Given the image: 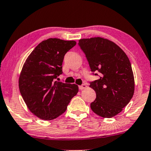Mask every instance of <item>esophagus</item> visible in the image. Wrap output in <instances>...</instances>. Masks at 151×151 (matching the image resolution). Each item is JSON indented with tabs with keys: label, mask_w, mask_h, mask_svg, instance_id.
I'll list each match as a JSON object with an SVG mask.
<instances>
[{
	"label": "esophagus",
	"mask_w": 151,
	"mask_h": 151,
	"mask_svg": "<svg viewBox=\"0 0 151 151\" xmlns=\"http://www.w3.org/2000/svg\"><path fill=\"white\" fill-rule=\"evenodd\" d=\"M86 88H87V85L86 84H83L82 86H79V89L80 90H84V89H86Z\"/></svg>",
	"instance_id": "34e87169"
}]
</instances>
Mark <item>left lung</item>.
Here are the masks:
<instances>
[{"instance_id":"1","label":"left lung","mask_w":151,"mask_h":151,"mask_svg":"<svg viewBox=\"0 0 151 151\" xmlns=\"http://www.w3.org/2000/svg\"><path fill=\"white\" fill-rule=\"evenodd\" d=\"M78 44L91 71L100 74V78L90 85L96 93L90 108L102 117H113L123 110L134 93V73L128 56L114 42L102 37L81 39Z\"/></svg>"}]
</instances>
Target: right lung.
Returning a JSON list of instances; mask_svg holds the SVG:
<instances>
[{"mask_svg": "<svg viewBox=\"0 0 151 151\" xmlns=\"http://www.w3.org/2000/svg\"><path fill=\"white\" fill-rule=\"evenodd\" d=\"M76 44L57 38L42 41L23 65L19 91L29 110L41 119L49 121L64 113L78 92L77 85L55 81L62 73L65 54Z\"/></svg>", "mask_w": 151, "mask_h": 151, "instance_id": "add662e5", "label": "right lung"}]
</instances>
